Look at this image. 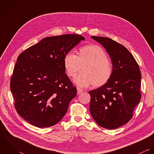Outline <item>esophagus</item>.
I'll return each mask as SVG.
<instances>
[{
  "mask_svg": "<svg viewBox=\"0 0 154 154\" xmlns=\"http://www.w3.org/2000/svg\"><path fill=\"white\" fill-rule=\"evenodd\" d=\"M83 91H84V89H81V88H79V87H77V91H78V94H80V93H81L82 92H83Z\"/></svg>",
  "mask_w": 154,
  "mask_h": 154,
  "instance_id": "34e87169",
  "label": "esophagus"
}]
</instances>
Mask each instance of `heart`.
Masks as SVG:
<instances>
[{"label":"heart","instance_id":"1","mask_svg":"<svg viewBox=\"0 0 154 154\" xmlns=\"http://www.w3.org/2000/svg\"><path fill=\"white\" fill-rule=\"evenodd\" d=\"M63 65L67 75L74 76L83 65L82 70L73 79L79 87H95L107 84L112 75V65L105 50L97 44L85 45L79 49L78 56L72 51L65 55Z\"/></svg>","mask_w":154,"mask_h":154}]
</instances>
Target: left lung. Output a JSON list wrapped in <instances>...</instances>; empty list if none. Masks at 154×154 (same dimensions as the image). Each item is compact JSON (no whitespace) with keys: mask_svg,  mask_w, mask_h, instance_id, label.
Returning <instances> with one entry per match:
<instances>
[{"mask_svg":"<svg viewBox=\"0 0 154 154\" xmlns=\"http://www.w3.org/2000/svg\"><path fill=\"white\" fill-rule=\"evenodd\" d=\"M91 38L106 49L113 71L107 84L89 91L90 112L99 126L115 129L131 120L133 110L139 103L140 71L134 57L125 47L109 38Z\"/></svg>","mask_w":154,"mask_h":154,"instance_id":"8db88e82","label":"left lung"}]
</instances>
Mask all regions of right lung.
Returning <instances> with one entry per match:
<instances>
[{
  "mask_svg": "<svg viewBox=\"0 0 154 154\" xmlns=\"http://www.w3.org/2000/svg\"><path fill=\"white\" fill-rule=\"evenodd\" d=\"M84 40L78 34L46 37L18 57L11 90L17 112L29 123L50 127L66 114L77 91L65 73L63 59Z\"/></svg>",
  "mask_w": 154,
  "mask_h": 154,
  "instance_id": "1",
  "label": "right lung"
}]
</instances>
